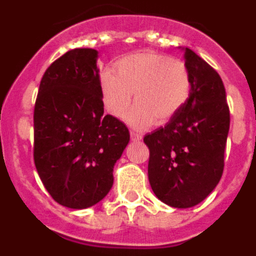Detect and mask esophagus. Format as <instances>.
I'll return each mask as SVG.
<instances>
[{
  "label": "esophagus",
  "mask_w": 256,
  "mask_h": 256,
  "mask_svg": "<svg viewBox=\"0 0 256 256\" xmlns=\"http://www.w3.org/2000/svg\"><path fill=\"white\" fill-rule=\"evenodd\" d=\"M130 140L132 141H141L142 136L138 134V133H136L134 130H130Z\"/></svg>",
  "instance_id": "obj_1"
}]
</instances>
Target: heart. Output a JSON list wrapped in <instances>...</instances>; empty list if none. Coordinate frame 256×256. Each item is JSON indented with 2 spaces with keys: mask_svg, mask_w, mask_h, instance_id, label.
Wrapping results in <instances>:
<instances>
[{
  "mask_svg": "<svg viewBox=\"0 0 256 256\" xmlns=\"http://www.w3.org/2000/svg\"><path fill=\"white\" fill-rule=\"evenodd\" d=\"M116 74L105 70L100 76V92L106 112L122 119L132 102L126 120L137 130L169 122L186 104L191 78L186 64L158 52L142 51L120 58Z\"/></svg>",
  "mask_w": 256,
  "mask_h": 256,
  "instance_id": "heart-1",
  "label": "heart"
}]
</instances>
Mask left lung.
Returning <instances> with one entry per match:
<instances>
[{"label": "left lung", "mask_w": 256, "mask_h": 256, "mask_svg": "<svg viewBox=\"0 0 256 256\" xmlns=\"http://www.w3.org/2000/svg\"><path fill=\"white\" fill-rule=\"evenodd\" d=\"M182 50L191 78L188 98L166 126L144 138L150 150L151 188L160 201L178 209L200 204L216 187L230 130L222 78L192 50Z\"/></svg>", "instance_id": "obj_1"}]
</instances>
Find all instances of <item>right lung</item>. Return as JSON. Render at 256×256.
Wrapping results in <instances>:
<instances>
[{
  "label": "right lung",
  "mask_w": 256,
  "mask_h": 256,
  "mask_svg": "<svg viewBox=\"0 0 256 256\" xmlns=\"http://www.w3.org/2000/svg\"><path fill=\"white\" fill-rule=\"evenodd\" d=\"M97 58L94 48L68 51L47 68L36 100V168L52 198L70 209L108 195L130 142L126 124L104 115Z\"/></svg>",
  "instance_id": "add662e5"
}]
</instances>
